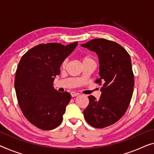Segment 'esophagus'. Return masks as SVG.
I'll return each mask as SVG.
<instances>
[{
	"label": "esophagus",
	"mask_w": 154,
	"mask_h": 154,
	"mask_svg": "<svg viewBox=\"0 0 154 154\" xmlns=\"http://www.w3.org/2000/svg\"><path fill=\"white\" fill-rule=\"evenodd\" d=\"M70 95H71V96H72V97H76V96H77L78 95H79V94L78 93H75V92H71L70 93Z\"/></svg>",
	"instance_id": "34e87169"
}]
</instances>
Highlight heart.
Here are the masks:
<instances>
[{
  "label": "heart",
  "mask_w": 154,
  "mask_h": 154,
  "mask_svg": "<svg viewBox=\"0 0 154 154\" xmlns=\"http://www.w3.org/2000/svg\"><path fill=\"white\" fill-rule=\"evenodd\" d=\"M89 61H93V59L91 58V57H88V56L84 57V58L82 59V63L89 62ZM66 63H67V60H65V61H64L62 63V65H61V66H62L63 68V67H65L66 65Z\"/></svg>",
  "instance_id": "obj_1"
}]
</instances>
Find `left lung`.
<instances>
[{
	"instance_id": "8db88e82",
	"label": "left lung",
	"mask_w": 154,
	"mask_h": 154,
	"mask_svg": "<svg viewBox=\"0 0 154 154\" xmlns=\"http://www.w3.org/2000/svg\"><path fill=\"white\" fill-rule=\"evenodd\" d=\"M81 45L97 54L100 77L96 82L102 83L100 99L88 97L84 118L92 127H106L120 120L130 104L134 86L131 59L120 45L104 38H95Z\"/></svg>"
}]
</instances>
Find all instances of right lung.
<instances>
[{
  "label": "right lung",
  "mask_w": 154,
  "mask_h": 154,
  "mask_svg": "<svg viewBox=\"0 0 154 154\" xmlns=\"http://www.w3.org/2000/svg\"><path fill=\"white\" fill-rule=\"evenodd\" d=\"M77 44L76 41L67 45H38L19 61L14 82L18 104L29 122L41 129H54L62 122L71 95L56 91L53 82L60 74L61 65Z\"/></svg>",
  "instance_id": "obj_1"
}]
</instances>
